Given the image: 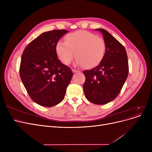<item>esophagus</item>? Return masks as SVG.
Segmentation results:
<instances>
[{"label": "esophagus", "instance_id": "1", "mask_svg": "<svg viewBox=\"0 0 152 152\" xmlns=\"http://www.w3.org/2000/svg\"><path fill=\"white\" fill-rule=\"evenodd\" d=\"M72 72H73V73H77V72H79V70H75V69H72Z\"/></svg>", "mask_w": 152, "mask_h": 152}]
</instances>
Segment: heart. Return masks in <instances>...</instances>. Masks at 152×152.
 I'll return each mask as SVG.
<instances>
[{
  "instance_id": "obj_1",
  "label": "heart",
  "mask_w": 152,
  "mask_h": 152,
  "mask_svg": "<svg viewBox=\"0 0 152 152\" xmlns=\"http://www.w3.org/2000/svg\"><path fill=\"white\" fill-rule=\"evenodd\" d=\"M65 40V42L59 41L56 45L58 56L65 65L70 64L75 56L77 65L93 68L104 57V40L90 31L77 30L66 35Z\"/></svg>"
}]
</instances>
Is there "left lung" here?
I'll return each instance as SVG.
<instances>
[{
    "mask_svg": "<svg viewBox=\"0 0 152 152\" xmlns=\"http://www.w3.org/2000/svg\"><path fill=\"white\" fill-rule=\"evenodd\" d=\"M95 30L103 34L106 53L98 66L83 71V90L90 102L104 104L117 98L125 83L129 73L127 55L125 48L107 30Z\"/></svg>",
    "mask_w": 152,
    "mask_h": 152,
    "instance_id": "8db88e82",
    "label": "left lung"
}]
</instances>
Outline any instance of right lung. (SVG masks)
<instances>
[{"mask_svg": "<svg viewBox=\"0 0 152 152\" xmlns=\"http://www.w3.org/2000/svg\"><path fill=\"white\" fill-rule=\"evenodd\" d=\"M68 32H44L22 54L21 79L31 99L42 107H51L60 103L73 77L71 69L59 60L56 52V44Z\"/></svg>", "mask_w": 152, "mask_h": 152, "instance_id": "obj_1", "label": "right lung"}]
</instances>
